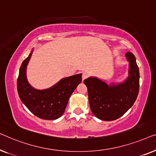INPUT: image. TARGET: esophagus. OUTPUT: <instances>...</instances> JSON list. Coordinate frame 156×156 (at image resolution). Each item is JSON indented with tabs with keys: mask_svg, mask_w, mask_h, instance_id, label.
I'll list each match as a JSON object with an SVG mask.
<instances>
[{
	"mask_svg": "<svg viewBox=\"0 0 156 156\" xmlns=\"http://www.w3.org/2000/svg\"><path fill=\"white\" fill-rule=\"evenodd\" d=\"M88 78V73H83V75H82V80H84L85 79Z\"/></svg>",
	"mask_w": 156,
	"mask_h": 156,
	"instance_id": "esophagus-1",
	"label": "esophagus"
}]
</instances>
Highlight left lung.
Returning a JSON list of instances; mask_svg holds the SVG:
<instances>
[{"label": "left lung", "instance_id": "8db88e82", "mask_svg": "<svg viewBox=\"0 0 156 156\" xmlns=\"http://www.w3.org/2000/svg\"><path fill=\"white\" fill-rule=\"evenodd\" d=\"M126 56L129 61V76L122 84L109 87L96 78L84 80L92 112L101 120L112 121L121 117L137 98L139 91V69L132 53L127 52Z\"/></svg>", "mask_w": 156, "mask_h": 156}]
</instances>
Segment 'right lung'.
Listing matches in <instances>:
<instances>
[{
    "label": "right lung",
    "mask_w": 156,
    "mask_h": 156,
    "mask_svg": "<svg viewBox=\"0 0 156 156\" xmlns=\"http://www.w3.org/2000/svg\"><path fill=\"white\" fill-rule=\"evenodd\" d=\"M32 54L22 63L17 81L19 97L28 109L43 119H56L64 112L69 98L82 81V74L63 78L51 88L37 90L26 78V67Z\"/></svg>",
    "instance_id": "obj_1"
}]
</instances>
